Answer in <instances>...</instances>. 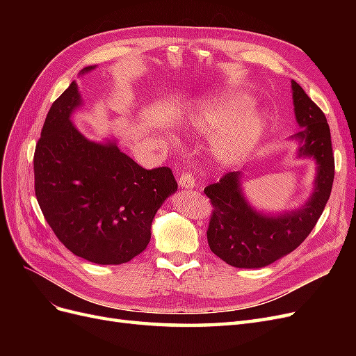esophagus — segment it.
Here are the masks:
<instances>
[{
	"mask_svg": "<svg viewBox=\"0 0 356 356\" xmlns=\"http://www.w3.org/2000/svg\"><path fill=\"white\" fill-rule=\"evenodd\" d=\"M178 184L182 188H195L196 179L191 174H188V172H182V174L178 178Z\"/></svg>",
	"mask_w": 356,
	"mask_h": 356,
	"instance_id": "1",
	"label": "esophagus"
}]
</instances>
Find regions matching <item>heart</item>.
Instances as JSON below:
<instances>
[{
  "instance_id": "heart-1",
  "label": "heart",
  "mask_w": 356,
  "mask_h": 356,
  "mask_svg": "<svg viewBox=\"0 0 356 356\" xmlns=\"http://www.w3.org/2000/svg\"><path fill=\"white\" fill-rule=\"evenodd\" d=\"M250 105V96L227 93L200 102L188 114V123L196 132L220 131L212 143L213 159L220 165L239 161L261 138L264 120L257 111H248Z\"/></svg>"
}]
</instances>
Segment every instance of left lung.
Here are the masks:
<instances>
[{
    "label": "left lung",
    "instance_id": "1",
    "mask_svg": "<svg viewBox=\"0 0 356 356\" xmlns=\"http://www.w3.org/2000/svg\"><path fill=\"white\" fill-rule=\"evenodd\" d=\"M294 113L300 131L297 156L316 161L315 188L303 207L281 215L257 212L246 202L241 172H229L204 188L212 204L208 227L211 251L239 268H260L293 252L310 234L330 199L334 181V154L327 117L294 80Z\"/></svg>",
    "mask_w": 356,
    "mask_h": 356
}]
</instances>
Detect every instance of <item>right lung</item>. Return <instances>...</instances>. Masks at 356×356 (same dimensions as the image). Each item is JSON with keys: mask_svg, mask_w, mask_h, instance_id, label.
Instances as JSON below:
<instances>
[{"mask_svg": "<svg viewBox=\"0 0 356 356\" xmlns=\"http://www.w3.org/2000/svg\"><path fill=\"white\" fill-rule=\"evenodd\" d=\"M80 105L72 81L50 106L34 153L35 196L72 254L96 264L127 263L147 248L154 215L178 184L166 166L144 169L115 141L84 138L71 122Z\"/></svg>", "mask_w": 356, "mask_h": 356, "instance_id": "1", "label": "right lung"}]
</instances>
